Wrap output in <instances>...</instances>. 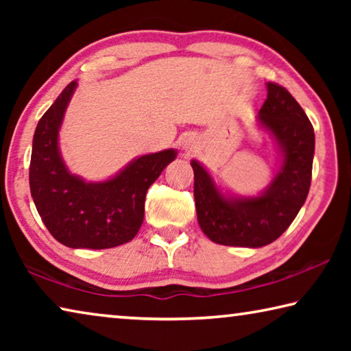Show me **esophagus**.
<instances>
[{
  "instance_id": "esophagus-1",
  "label": "esophagus",
  "mask_w": 351,
  "mask_h": 351,
  "mask_svg": "<svg viewBox=\"0 0 351 351\" xmlns=\"http://www.w3.org/2000/svg\"><path fill=\"white\" fill-rule=\"evenodd\" d=\"M181 147H182V150L190 152L193 148V139L189 138V136H186V138L181 141Z\"/></svg>"
}]
</instances>
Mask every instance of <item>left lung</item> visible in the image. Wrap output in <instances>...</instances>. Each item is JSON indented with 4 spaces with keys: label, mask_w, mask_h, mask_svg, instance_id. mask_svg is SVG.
<instances>
[{
    "label": "left lung",
    "mask_w": 351,
    "mask_h": 351,
    "mask_svg": "<svg viewBox=\"0 0 351 351\" xmlns=\"http://www.w3.org/2000/svg\"><path fill=\"white\" fill-rule=\"evenodd\" d=\"M268 99L257 116L280 150L282 165L258 197H226L198 161L193 169V197L199 228L213 243L261 247L276 241L304 206L310 192L314 130L305 111L287 88L266 83Z\"/></svg>",
    "instance_id": "obj_1"
}]
</instances>
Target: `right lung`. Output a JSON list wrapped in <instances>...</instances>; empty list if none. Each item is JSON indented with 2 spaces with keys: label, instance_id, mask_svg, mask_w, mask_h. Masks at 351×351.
Instances as JSON below:
<instances>
[{
  "label": "right lung",
  "instance_id": "1",
  "mask_svg": "<svg viewBox=\"0 0 351 351\" xmlns=\"http://www.w3.org/2000/svg\"><path fill=\"white\" fill-rule=\"evenodd\" d=\"M77 88L71 82L35 128L29 186L47 230L68 247L108 249L133 240L144 221L148 187L173 161L175 148L144 154L116 176L86 182L64 165L58 132Z\"/></svg>",
  "mask_w": 351,
  "mask_h": 351
}]
</instances>
